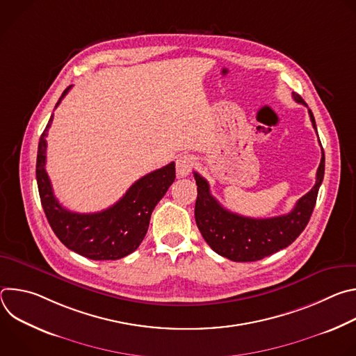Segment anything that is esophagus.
Wrapping results in <instances>:
<instances>
[{
	"label": "esophagus",
	"mask_w": 356,
	"mask_h": 356,
	"mask_svg": "<svg viewBox=\"0 0 356 356\" xmlns=\"http://www.w3.org/2000/svg\"><path fill=\"white\" fill-rule=\"evenodd\" d=\"M194 166V158L191 155H181L176 161V172L179 177H184L190 175L191 169Z\"/></svg>",
	"instance_id": "34e87169"
}]
</instances>
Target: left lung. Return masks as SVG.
Masks as SVG:
<instances>
[{"instance_id": "left-lung-1", "label": "left lung", "mask_w": 356, "mask_h": 356, "mask_svg": "<svg viewBox=\"0 0 356 356\" xmlns=\"http://www.w3.org/2000/svg\"><path fill=\"white\" fill-rule=\"evenodd\" d=\"M293 98L307 107L298 94L293 92ZM309 115L317 132L312 110H309ZM324 169L325 158L323 149L314 187L296 202L290 213L272 218H250L228 211L211 195L209 181L197 172H193L197 184L195 224L202 238L218 255L234 262L261 261L289 246L307 227L324 179Z\"/></svg>"}]
</instances>
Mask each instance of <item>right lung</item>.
<instances>
[{
	"mask_svg": "<svg viewBox=\"0 0 356 356\" xmlns=\"http://www.w3.org/2000/svg\"><path fill=\"white\" fill-rule=\"evenodd\" d=\"M70 88L72 86L63 91L56 107ZM52 121L54 114L40 135L36 158L38 190L49 225L66 248L84 258L117 261L129 255L143 241L152 211L175 181V162L136 180L125 195L107 210L92 214L69 211L55 197L44 169L46 136Z\"/></svg>",
	"mask_w": 356,
	"mask_h": 356,
	"instance_id": "right-lung-1",
	"label": "right lung"
}]
</instances>
